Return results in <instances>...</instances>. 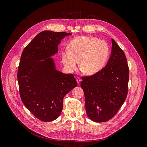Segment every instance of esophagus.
I'll return each instance as SVG.
<instances>
[{
  "mask_svg": "<svg viewBox=\"0 0 147 147\" xmlns=\"http://www.w3.org/2000/svg\"><path fill=\"white\" fill-rule=\"evenodd\" d=\"M76 81H77V82L78 84H80V82H81V79L80 78H79V77H77Z\"/></svg>",
  "mask_w": 147,
  "mask_h": 147,
  "instance_id": "34e87169",
  "label": "esophagus"
}]
</instances>
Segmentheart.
<instances>
[{"label": "heart", "mask_w": 147, "mask_h": 147, "mask_svg": "<svg viewBox=\"0 0 147 147\" xmlns=\"http://www.w3.org/2000/svg\"><path fill=\"white\" fill-rule=\"evenodd\" d=\"M109 54L108 44L94 36H80L74 38L69 45V51L62 53V62L70 72L79 66L87 75L100 71L105 65Z\"/></svg>", "instance_id": "obj_1"}]
</instances>
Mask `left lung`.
Wrapping results in <instances>:
<instances>
[{
	"label": "left lung",
	"mask_w": 147,
	"mask_h": 147,
	"mask_svg": "<svg viewBox=\"0 0 147 147\" xmlns=\"http://www.w3.org/2000/svg\"><path fill=\"white\" fill-rule=\"evenodd\" d=\"M129 70L123 50L112 39V51L107 65L98 73L82 77L81 87L88 117L95 122L112 119L127 95Z\"/></svg>",
	"instance_id": "obj_1"
}]
</instances>
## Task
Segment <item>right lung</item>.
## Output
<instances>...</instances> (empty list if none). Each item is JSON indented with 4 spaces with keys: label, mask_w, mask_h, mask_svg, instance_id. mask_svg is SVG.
Here are the masks:
<instances>
[{
    "label": "right lung",
    "mask_w": 147,
    "mask_h": 147,
    "mask_svg": "<svg viewBox=\"0 0 147 147\" xmlns=\"http://www.w3.org/2000/svg\"><path fill=\"white\" fill-rule=\"evenodd\" d=\"M71 34L42 31L21 56L17 72L20 97L29 111L41 121L56 119L63 109V98L77 87L74 75L56 70L51 57L57 53L61 40Z\"/></svg>",
    "instance_id": "1"
}]
</instances>
